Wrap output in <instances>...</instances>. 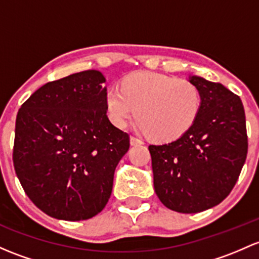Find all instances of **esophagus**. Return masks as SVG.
<instances>
[{
  "label": "esophagus",
  "instance_id": "34e87169",
  "mask_svg": "<svg viewBox=\"0 0 259 259\" xmlns=\"http://www.w3.org/2000/svg\"><path fill=\"white\" fill-rule=\"evenodd\" d=\"M130 144H132L133 146H139V145H143V140H140V139L135 138V137H130Z\"/></svg>",
  "mask_w": 259,
  "mask_h": 259
}]
</instances>
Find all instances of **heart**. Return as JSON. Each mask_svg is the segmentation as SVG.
<instances>
[{"instance_id": "obj_1", "label": "heart", "mask_w": 259, "mask_h": 259, "mask_svg": "<svg viewBox=\"0 0 259 259\" xmlns=\"http://www.w3.org/2000/svg\"><path fill=\"white\" fill-rule=\"evenodd\" d=\"M109 119L124 127L137 114L138 127L155 140L171 141L189 132L201 109V93L186 79L154 72L127 75L105 94Z\"/></svg>"}]
</instances>
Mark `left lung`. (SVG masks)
<instances>
[{"label":"left lung","instance_id":"left-lung-1","mask_svg":"<svg viewBox=\"0 0 259 259\" xmlns=\"http://www.w3.org/2000/svg\"><path fill=\"white\" fill-rule=\"evenodd\" d=\"M201 93L195 124L178 140L150 145L154 189L167 208L197 213L221 203L237 182L248 150L239 97L221 83L190 75Z\"/></svg>","mask_w":259,"mask_h":259}]
</instances>
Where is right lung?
I'll use <instances>...</instances> for the list:
<instances>
[{
	"mask_svg": "<svg viewBox=\"0 0 259 259\" xmlns=\"http://www.w3.org/2000/svg\"><path fill=\"white\" fill-rule=\"evenodd\" d=\"M99 70L50 81L22 104L13 165L27 196L48 216L83 221L99 213L129 135L114 126Z\"/></svg>",
	"mask_w": 259,
	"mask_h": 259,
	"instance_id": "add662e5",
	"label": "right lung"
}]
</instances>
